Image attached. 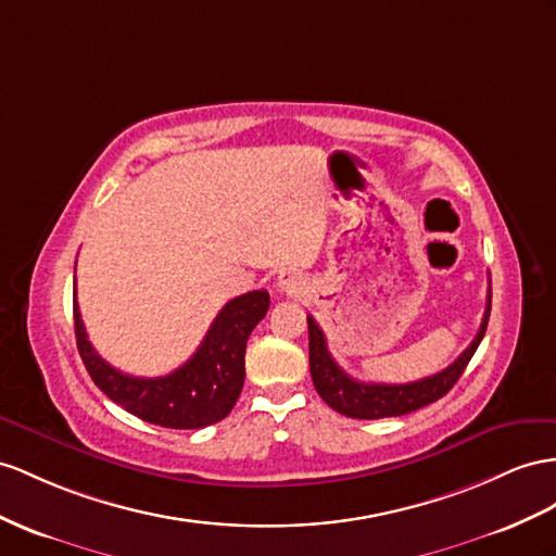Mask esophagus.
<instances>
[{
  "mask_svg": "<svg viewBox=\"0 0 556 556\" xmlns=\"http://www.w3.org/2000/svg\"><path fill=\"white\" fill-rule=\"evenodd\" d=\"M303 277L298 275V273H291V269H287V273H281L279 275V279H277V289L279 291H283V293H289V295H295V293H301L303 291Z\"/></svg>",
  "mask_w": 556,
  "mask_h": 556,
  "instance_id": "1",
  "label": "esophagus"
}]
</instances>
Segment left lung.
Wrapping results in <instances>:
<instances>
[{"label": "left lung", "instance_id": "1", "mask_svg": "<svg viewBox=\"0 0 556 556\" xmlns=\"http://www.w3.org/2000/svg\"><path fill=\"white\" fill-rule=\"evenodd\" d=\"M489 315H491V291H489L486 312H483L479 331L460 357L451 366H446L444 371L427 376L422 380L404 382V386H382V382H359L350 378L331 357L324 331L319 329L315 317H307L312 382H315V390L319 392L321 400L333 410H338V414H343L348 418L378 420V418L406 416L410 410H418L427 404L441 400V396H444L455 382H458L465 366L477 352L483 333H486Z\"/></svg>", "mask_w": 556, "mask_h": 556}]
</instances>
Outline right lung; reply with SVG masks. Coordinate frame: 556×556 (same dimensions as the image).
I'll return each mask as SVG.
<instances>
[{
	"label": "right lung",
	"instance_id": "1",
	"mask_svg": "<svg viewBox=\"0 0 556 556\" xmlns=\"http://www.w3.org/2000/svg\"><path fill=\"white\" fill-rule=\"evenodd\" d=\"M267 307V291L232 298L180 368L160 378H138L117 371L93 350L75 301L77 350L96 386L136 418L170 430H199L223 420L237 404L244 388L247 340Z\"/></svg>",
	"mask_w": 556,
	"mask_h": 556
}]
</instances>
